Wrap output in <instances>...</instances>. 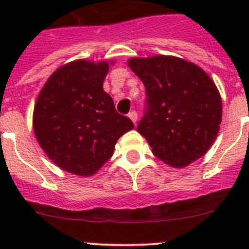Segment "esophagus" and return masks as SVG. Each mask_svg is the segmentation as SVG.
<instances>
[{
    "label": "esophagus",
    "instance_id": "esophagus-1",
    "mask_svg": "<svg viewBox=\"0 0 249 249\" xmlns=\"http://www.w3.org/2000/svg\"><path fill=\"white\" fill-rule=\"evenodd\" d=\"M128 117H129V120H131L132 122H133V123H135V124H136V122H137V118H138L137 112H136V111L129 112V113H128Z\"/></svg>",
    "mask_w": 249,
    "mask_h": 249
}]
</instances>
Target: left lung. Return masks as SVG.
<instances>
[{"label": "left lung", "mask_w": 249, "mask_h": 249, "mask_svg": "<svg viewBox=\"0 0 249 249\" xmlns=\"http://www.w3.org/2000/svg\"><path fill=\"white\" fill-rule=\"evenodd\" d=\"M146 87L148 111L137 126L153 155L184 168L211 148L222 122V98L199 66L157 54L127 61Z\"/></svg>", "instance_id": "obj_1"}]
</instances>
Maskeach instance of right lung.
I'll use <instances>...</instances> for the list:
<instances>
[{
    "mask_svg": "<svg viewBox=\"0 0 249 249\" xmlns=\"http://www.w3.org/2000/svg\"><path fill=\"white\" fill-rule=\"evenodd\" d=\"M114 61L76 59L58 67L39 91L32 127L39 147L57 167L89 177L112 157L118 138L133 129L103 91Z\"/></svg>",
    "mask_w": 249,
    "mask_h": 249,
    "instance_id": "obj_1",
    "label": "right lung"
}]
</instances>
